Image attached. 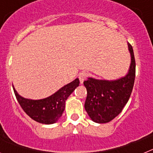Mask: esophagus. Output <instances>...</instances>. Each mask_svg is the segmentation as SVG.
Returning <instances> with one entry per match:
<instances>
[{"mask_svg": "<svg viewBox=\"0 0 153 153\" xmlns=\"http://www.w3.org/2000/svg\"><path fill=\"white\" fill-rule=\"evenodd\" d=\"M87 76H88V74H87L86 72L80 73L79 75V81H80V83H83V81L86 79V77H87Z\"/></svg>", "mask_w": 153, "mask_h": 153, "instance_id": "obj_1", "label": "esophagus"}]
</instances>
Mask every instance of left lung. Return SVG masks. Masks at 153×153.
<instances>
[{
    "instance_id": "obj_1",
    "label": "left lung",
    "mask_w": 153,
    "mask_h": 153,
    "mask_svg": "<svg viewBox=\"0 0 153 153\" xmlns=\"http://www.w3.org/2000/svg\"><path fill=\"white\" fill-rule=\"evenodd\" d=\"M128 47L131 63L125 76L115 80L90 77L83 82L87 90L84 107L93 122H110L122 112L129 100L136 76V61L132 46L128 44Z\"/></svg>"
}]
</instances>
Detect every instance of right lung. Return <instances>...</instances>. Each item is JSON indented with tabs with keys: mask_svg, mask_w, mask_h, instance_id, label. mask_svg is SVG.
I'll return each instance as SVG.
<instances>
[{
	"mask_svg": "<svg viewBox=\"0 0 153 153\" xmlns=\"http://www.w3.org/2000/svg\"><path fill=\"white\" fill-rule=\"evenodd\" d=\"M79 83V79L76 78L53 95L36 100L24 98L17 93L13 86V88L19 104L32 120L40 123L53 124L60 118L64 111L66 100Z\"/></svg>",
	"mask_w": 153,
	"mask_h": 153,
	"instance_id": "right-lung-1",
	"label": "right lung"
}]
</instances>
